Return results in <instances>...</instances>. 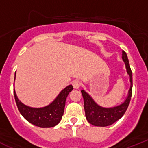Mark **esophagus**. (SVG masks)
Instances as JSON below:
<instances>
[{
	"instance_id": "34e87169",
	"label": "esophagus",
	"mask_w": 148,
	"mask_h": 148,
	"mask_svg": "<svg viewBox=\"0 0 148 148\" xmlns=\"http://www.w3.org/2000/svg\"><path fill=\"white\" fill-rule=\"evenodd\" d=\"M73 86L75 89H78L81 87V82L78 80H75L73 82Z\"/></svg>"
}]
</instances>
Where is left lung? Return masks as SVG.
Instances as JSON below:
<instances>
[{
	"label": "left lung",
	"instance_id": "8db88e82",
	"mask_svg": "<svg viewBox=\"0 0 148 148\" xmlns=\"http://www.w3.org/2000/svg\"><path fill=\"white\" fill-rule=\"evenodd\" d=\"M122 60L126 66L127 73L130 76V87L128 91V95L126 99L122 104L114 106L112 108H104L99 105L91 96L84 90L82 92L84 102V111L86 119L89 123L94 126L107 127L113 125V123L118 121L124 116L130 104L132 96V88H133V77L130 69L127 56L125 51H122Z\"/></svg>",
	"mask_w": 148,
	"mask_h": 148
}]
</instances>
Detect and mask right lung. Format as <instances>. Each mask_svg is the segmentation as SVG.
<instances>
[{
  "label": "right lung",
  "instance_id": "add662e5",
  "mask_svg": "<svg viewBox=\"0 0 148 148\" xmlns=\"http://www.w3.org/2000/svg\"><path fill=\"white\" fill-rule=\"evenodd\" d=\"M73 89L71 84L68 85L61 90L53 102L43 108H31L23 104L18 99L15 90L14 95L18 110L26 120L39 127H53L61 121L64 111L66 97Z\"/></svg>",
  "mask_w": 148,
  "mask_h": 148
}]
</instances>
